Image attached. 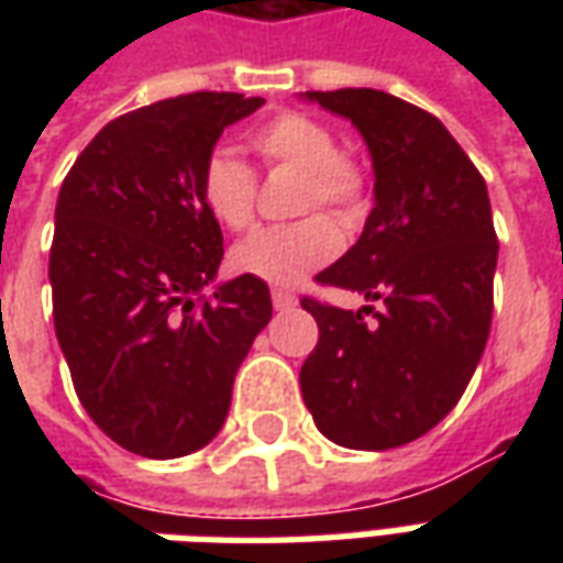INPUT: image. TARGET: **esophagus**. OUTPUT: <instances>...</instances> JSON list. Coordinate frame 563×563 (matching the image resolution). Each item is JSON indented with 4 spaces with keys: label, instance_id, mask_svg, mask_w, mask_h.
<instances>
[{
    "label": "esophagus",
    "instance_id": "34e87169",
    "mask_svg": "<svg viewBox=\"0 0 563 563\" xmlns=\"http://www.w3.org/2000/svg\"><path fill=\"white\" fill-rule=\"evenodd\" d=\"M271 301H274V307H277V310H289V307H295V301H298V298H295L289 289H271Z\"/></svg>",
    "mask_w": 563,
    "mask_h": 563
}]
</instances>
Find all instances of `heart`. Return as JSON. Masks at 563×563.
Listing matches in <instances>:
<instances>
[{"instance_id": "b5f03b06", "label": "heart", "mask_w": 563, "mask_h": 563, "mask_svg": "<svg viewBox=\"0 0 563 563\" xmlns=\"http://www.w3.org/2000/svg\"><path fill=\"white\" fill-rule=\"evenodd\" d=\"M246 144L268 168L286 165L305 172L301 210L329 208L343 220H355L365 208V174L358 162L341 150V141L322 120L298 111H283L246 132ZM198 192L213 220L229 232H246L256 220L258 180L250 165L229 150H210ZM341 250V229L325 213H313L289 225H268L250 234L232 250V265L241 274L277 286L305 280L310 271L325 265Z\"/></svg>"}]
</instances>
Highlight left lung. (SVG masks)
Wrapping results in <instances>:
<instances>
[{"label":"left lung","mask_w":563,"mask_h":563,"mask_svg":"<svg viewBox=\"0 0 563 563\" xmlns=\"http://www.w3.org/2000/svg\"><path fill=\"white\" fill-rule=\"evenodd\" d=\"M307 99L353 120L377 177L365 232L317 283L383 310L301 298L319 325L301 395L331 443L404 446L459 404L488 341L497 265L488 189L449 129L398 96L346 87Z\"/></svg>","instance_id":"8db88e82"}]
</instances>
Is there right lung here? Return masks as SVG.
<instances>
[{
  "label": "right lung",
  "mask_w": 563,
  "mask_h": 563,
  "mask_svg": "<svg viewBox=\"0 0 563 563\" xmlns=\"http://www.w3.org/2000/svg\"><path fill=\"white\" fill-rule=\"evenodd\" d=\"M256 108L262 99L205 90L129 111L84 147L56 198V341L92 422L144 459L217 437L271 319L268 283L250 274L201 298L222 232L198 172L222 129Z\"/></svg>",
  "instance_id": "1"
}]
</instances>
